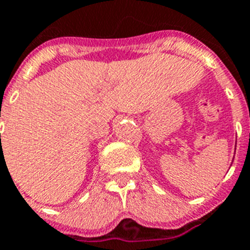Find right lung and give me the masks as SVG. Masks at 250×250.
<instances>
[{
	"instance_id": "obj_1",
	"label": "right lung",
	"mask_w": 250,
	"mask_h": 250,
	"mask_svg": "<svg viewBox=\"0 0 250 250\" xmlns=\"http://www.w3.org/2000/svg\"><path fill=\"white\" fill-rule=\"evenodd\" d=\"M0 136H1V135H0Z\"/></svg>"
}]
</instances>
